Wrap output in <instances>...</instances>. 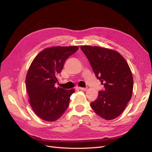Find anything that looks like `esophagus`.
I'll return each mask as SVG.
<instances>
[{"label": "esophagus", "instance_id": "34e87169", "mask_svg": "<svg viewBox=\"0 0 152 152\" xmlns=\"http://www.w3.org/2000/svg\"><path fill=\"white\" fill-rule=\"evenodd\" d=\"M79 89L82 91H86L87 90V87H79Z\"/></svg>", "mask_w": 152, "mask_h": 152}]
</instances>
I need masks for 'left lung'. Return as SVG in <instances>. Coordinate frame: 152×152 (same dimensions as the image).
<instances>
[{
	"label": "left lung",
	"mask_w": 152,
	"mask_h": 152,
	"mask_svg": "<svg viewBox=\"0 0 152 152\" xmlns=\"http://www.w3.org/2000/svg\"><path fill=\"white\" fill-rule=\"evenodd\" d=\"M94 74L104 86L91 107L99 117L112 120L123 112L132 94L133 78L126 59L117 51L98 46L80 47Z\"/></svg>",
	"instance_id": "8db88e82"
}]
</instances>
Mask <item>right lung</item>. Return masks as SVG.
Listing matches in <instances>:
<instances>
[{"mask_svg":"<svg viewBox=\"0 0 152 152\" xmlns=\"http://www.w3.org/2000/svg\"><path fill=\"white\" fill-rule=\"evenodd\" d=\"M78 49L77 46L46 48L31 64L26 77L29 103L37 115L44 121L58 120L68 107L74 89L54 86L67 58Z\"/></svg>","mask_w":152,"mask_h":152,"instance_id":"right-lung-1","label":"right lung"}]
</instances>
